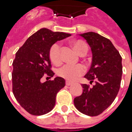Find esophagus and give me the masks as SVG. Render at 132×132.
Here are the masks:
<instances>
[{
	"instance_id": "1",
	"label": "esophagus",
	"mask_w": 132,
	"mask_h": 132,
	"mask_svg": "<svg viewBox=\"0 0 132 132\" xmlns=\"http://www.w3.org/2000/svg\"><path fill=\"white\" fill-rule=\"evenodd\" d=\"M73 83L71 82V81H69V80H66V86H71Z\"/></svg>"
}]
</instances>
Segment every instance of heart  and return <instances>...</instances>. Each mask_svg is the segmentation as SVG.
<instances>
[{
	"mask_svg": "<svg viewBox=\"0 0 132 132\" xmlns=\"http://www.w3.org/2000/svg\"><path fill=\"white\" fill-rule=\"evenodd\" d=\"M73 48L78 54L83 56L88 52V46L83 42L80 40L73 41ZM49 56L52 63L58 65L61 62L60 45L59 44H54L49 49ZM86 71L85 67L82 64H66L57 70V74L60 77L69 80H74L84 73Z\"/></svg>",
	"mask_w": 132,
	"mask_h": 132,
	"instance_id": "1",
	"label": "heart"
}]
</instances>
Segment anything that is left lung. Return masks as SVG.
<instances>
[{"mask_svg": "<svg viewBox=\"0 0 132 132\" xmlns=\"http://www.w3.org/2000/svg\"><path fill=\"white\" fill-rule=\"evenodd\" d=\"M88 42L93 54L92 64L84 77L92 88L82 84L83 93L74 98V105L81 113L97 116L113 102L119 92L122 75V56L110 39L93 32L80 35Z\"/></svg>", "mask_w": 132, "mask_h": 132, "instance_id": "obj_1", "label": "left lung"}]
</instances>
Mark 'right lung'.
<instances>
[{
	"label": "right lung",
	"instance_id": "add662e5",
	"mask_svg": "<svg viewBox=\"0 0 132 132\" xmlns=\"http://www.w3.org/2000/svg\"><path fill=\"white\" fill-rule=\"evenodd\" d=\"M70 36L42 28L30 36L16 52L13 62V93L20 105L32 115H42L52 110L56 94L65 86L66 81L61 77L44 83L41 78L54 75L49 56L51 46Z\"/></svg>",
	"mask_w": 132,
	"mask_h": 132
}]
</instances>
